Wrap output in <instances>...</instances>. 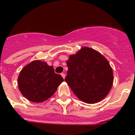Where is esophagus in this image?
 Instances as JSON below:
<instances>
[{
	"label": "esophagus",
	"mask_w": 135,
	"mask_h": 135,
	"mask_svg": "<svg viewBox=\"0 0 135 135\" xmlns=\"http://www.w3.org/2000/svg\"><path fill=\"white\" fill-rule=\"evenodd\" d=\"M61 75H62V77H63V79L65 78V74H64V73H61Z\"/></svg>",
	"instance_id": "34e87169"
}]
</instances>
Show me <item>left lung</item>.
I'll return each instance as SVG.
<instances>
[{
    "mask_svg": "<svg viewBox=\"0 0 135 135\" xmlns=\"http://www.w3.org/2000/svg\"><path fill=\"white\" fill-rule=\"evenodd\" d=\"M65 81L82 101L96 103L109 92L113 84V71L107 60L98 51L83 47L66 61Z\"/></svg>",
    "mask_w": 135,
    "mask_h": 135,
    "instance_id": "left-lung-1",
    "label": "left lung"
}]
</instances>
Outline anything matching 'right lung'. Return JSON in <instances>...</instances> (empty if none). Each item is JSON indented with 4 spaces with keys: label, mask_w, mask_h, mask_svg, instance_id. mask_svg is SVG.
I'll return each instance as SVG.
<instances>
[{
    "label": "right lung",
    "mask_w": 135,
    "mask_h": 135,
    "mask_svg": "<svg viewBox=\"0 0 135 135\" xmlns=\"http://www.w3.org/2000/svg\"><path fill=\"white\" fill-rule=\"evenodd\" d=\"M17 81L22 95L30 101L41 103L53 95L64 79L60 75L55 73L52 66L35 60L24 66Z\"/></svg>",
    "instance_id": "obj_1"
}]
</instances>
